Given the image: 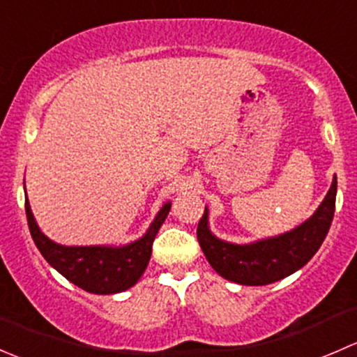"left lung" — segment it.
<instances>
[{
    "instance_id": "8db88e82",
    "label": "left lung",
    "mask_w": 357,
    "mask_h": 357,
    "mask_svg": "<svg viewBox=\"0 0 357 357\" xmlns=\"http://www.w3.org/2000/svg\"><path fill=\"white\" fill-rule=\"evenodd\" d=\"M337 178L311 219L276 238L250 245H233L215 238L207 228V208L199 221L197 238L215 273L240 285H269L301 269L318 252L335 212Z\"/></svg>"
}]
</instances>
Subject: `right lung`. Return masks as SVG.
Masks as SVG:
<instances>
[{
	"mask_svg": "<svg viewBox=\"0 0 357 357\" xmlns=\"http://www.w3.org/2000/svg\"><path fill=\"white\" fill-rule=\"evenodd\" d=\"M171 204L160 208L143 238L126 247H63L46 238L38 228L29 202H25L27 225L43 257L68 282L89 294H117L131 289L146 269L158 228L165 221Z\"/></svg>",
	"mask_w": 357,
	"mask_h": 357,
	"instance_id": "right-lung-1",
	"label": "right lung"
}]
</instances>
